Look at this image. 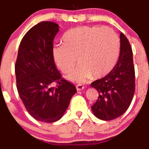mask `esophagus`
Listing matches in <instances>:
<instances>
[{
    "label": "esophagus",
    "mask_w": 149,
    "mask_h": 149,
    "mask_svg": "<svg viewBox=\"0 0 149 149\" xmlns=\"http://www.w3.org/2000/svg\"><path fill=\"white\" fill-rule=\"evenodd\" d=\"M84 88V86L83 85H81V84H78L77 86H76V89L78 90V91H81V90H83Z\"/></svg>",
    "instance_id": "esophagus-1"
}]
</instances>
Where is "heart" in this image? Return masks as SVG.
<instances>
[{
  "mask_svg": "<svg viewBox=\"0 0 149 149\" xmlns=\"http://www.w3.org/2000/svg\"><path fill=\"white\" fill-rule=\"evenodd\" d=\"M63 45L52 48V57L63 73H69L77 61V67L68 79L84 83L94 75L102 78L114 68L120 52L118 34L109 27L82 26L66 31Z\"/></svg>",
  "mask_w": 149,
  "mask_h": 149,
  "instance_id": "b5f03b06",
  "label": "heart"
}]
</instances>
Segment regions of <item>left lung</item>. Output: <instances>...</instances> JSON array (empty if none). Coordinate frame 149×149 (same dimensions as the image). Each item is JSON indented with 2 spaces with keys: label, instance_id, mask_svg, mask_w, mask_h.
<instances>
[{
  "label": "left lung",
  "instance_id": "1",
  "mask_svg": "<svg viewBox=\"0 0 149 149\" xmlns=\"http://www.w3.org/2000/svg\"><path fill=\"white\" fill-rule=\"evenodd\" d=\"M119 59L112 71L105 77L92 82L91 86L99 92L91 107L94 115L102 120H112L128 109L135 92V69L133 51L127 37L120 33Z\"/></svg>",
  "mask_w": 149,
  "mask_h": 149
}]
</instances>
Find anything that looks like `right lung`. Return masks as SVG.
I'll return each instance as SVG.
<instances>
[{"label": "right lung", "instance_id": "1", "mask_svg": "<svg viewBox=\"0 0 149 149\" xmlns=\"http://www.w3.org/2000/svg\"><path fill=\"white\" fill-rule=\"evenodd\" d=\"M58 31L59 25L51 22L31 27L21 41L15 65L19 97L30 115L43 123L61 119L77 91L55 65L52 51ZM53 82L56 87L50 86Z\"/></svg>", "mask_w": 149, "mask_h": 149}]
</instances>
